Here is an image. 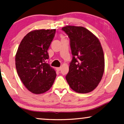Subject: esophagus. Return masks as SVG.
I'll list each match as a JSON object with an SVG mask.
<instances>
[{"label": "esophagus", "instance_id": "34e87169", "mask_svg": "<svg viewBox=\"0 0 124 124\" xmlns=\"http://www.w3.org/2000/svg\"><path fill=\"white\" fill-rule=\"evenodd\" d=\"M61 69V67H56V68H55V69H56V70H57V71H60Z\"/></svg>", "mask_w": 124, "mask_h": 124}]
</instances>
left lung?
I'll list each match as a JSON object with an SVG mask.
<instances>
[{
    "label": "left lung",
    "mask_w": 124,
    "mask_h": 124,
    "mask_svg": "<svg viewBox=\"0 0 124 124\" xmlns=\"http://www.w3.org/2000/svg\"><path fill=\"white\" fill-rule=\"evenodd\" d=\"M62 29L70 39L73 55L66 79L75 92H91L98 85L104 71V53L99 40L82 26L68 25Z\"/></svg>",
    "instance_id": "1"
}]
</instances>
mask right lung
<instances>
[{
    "label": "right lung",
    "instance_id": "obj_1",
    "mask_svg": "<svg viewBox=\"0 0 124 124\" xmlns=\"http://www.w3.org/2000/svg\"><path fill=\"white\" fill-rule=\"evenodd\" d=\"M55 33V29L30 31L21 41L16 54L18 75L26 88L35 94L49 90L56 78L54 70L45 62Z\"/></svg>",
    "mask_w": 124,
    "mask_h": 124
}]
</instances>
